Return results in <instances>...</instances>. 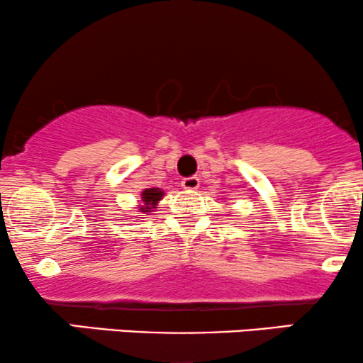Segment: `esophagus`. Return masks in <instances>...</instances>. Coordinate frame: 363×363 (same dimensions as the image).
<instances>
[{
  "label": "esophagus",
  "instance_id": "1",
  "mask_svg": "<svg viewBox=\"0 0 363 363\" xmlns=\"http://www.w3.org/2000/svg\"><path fill=\"white\" fill-rule=\"evenodd\" d=\"M200 186V179L198 177H186L181 181V188L186 189V191H194Z\"/></svg>",
  "mask_w": 363,
  "mask_h": 363
}]
</instances>
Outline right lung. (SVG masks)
I'll use <instances>...</instances> for the list:
<instances>
[{
  "label": "right lung",
  "mask_w": 363,
  "mask_h": 363,
  "mask_svg": "<svg viewBox=\"0 0 363 363\" xmlns=\"http://www.w3.org/2000/svg\"><path fill=\"white\" fill-rule=\"evenodd\" d=\"M163 196H165L163 189L146 188L143 193H140L139 205H137L135 208L140 213H147V216H151V212H155V208H158L160 200H162ZM135 219H139V217H135Z\"/></svg>",
  "instance_id": "obj_1"
}]
</instances>
